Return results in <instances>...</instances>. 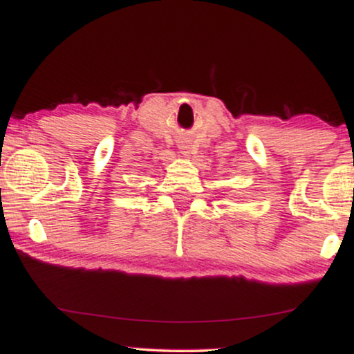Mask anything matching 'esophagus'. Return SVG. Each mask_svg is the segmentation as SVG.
Segmentation results:
<instances>
[{"mask_svg": "<svg viewBox=\"0 0 354 354\" xmlns=\"http://www.w3.org/2000/svg\"><path fill=\"white\" fill-rule=\"evenodd\" d=\"M180 149L183 150V153H185V155L189 153V145H187V144H181Z\"/></svg>", "mask_w": 354, "mask_h": 354, "instance_id": "obj_1", "label": "esophagus"}]
</instances>
